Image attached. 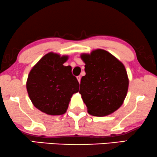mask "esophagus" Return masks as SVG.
<instances>
[{
  "mask_svg": "<svg viewBox=\"0 0 157 157\" xmlns=\"http://www.w3.org/2000/svg\"><path fill=\"white\" fill-rule=\"evenodd\" d=\"M81 77L80 76H77V79H78V82H79V83H80V82H81Z\"/></svg>",
  "mask_w": 157,
  "mask_h": 157,
  "instance_id": "1",
  "label": "esophagus"
}]
</instances>
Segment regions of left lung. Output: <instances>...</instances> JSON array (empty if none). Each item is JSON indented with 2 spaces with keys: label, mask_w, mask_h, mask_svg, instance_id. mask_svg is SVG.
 <instances>
[{
  "label": "left lung",
  "mask_w": 157,
  "mask_h": 157,
  "mask_svg": "<svg viewBox=\"0 0 157 157\" xmlns=\"http://www.w3.org/2000/svg\"><path fill=\"white\" fill-rule=\"evenodd\" d=\"M81 57L86 64V75L81 78L79 93L88 113L94 117L111 114L121 106L128 91L124 64L103 49Z\"/></svg>",
  "instance_id": "1"
}]
</instances>
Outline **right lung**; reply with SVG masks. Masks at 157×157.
Returning <instances> with one entry per match:
<instances>
[{
  "mask_svg": "<svg viewBox=\"0 0 157 157\" xmlns=\"http://www.w3.org/2000/svg\"><path fill=\"white\" fill-rule=\"evenodd\" d=\"M67 56L48 53L33 66L26 89L34 106L48 115L66 113L71 98L78 91L79 83L71 67L63 66Z\"/></svg>",
  "mask_w": 157,
  "mask_h": 157,
  "instance_id": "right-lung-1",
  "label": "right lung"
}]
</instances>
